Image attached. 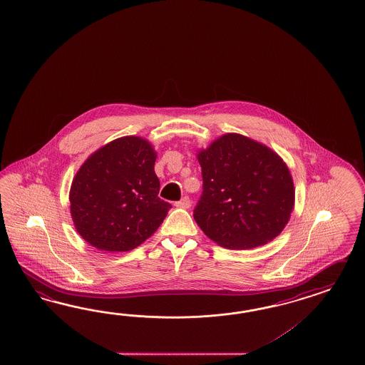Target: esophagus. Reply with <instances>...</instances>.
<instances>
[{
    "label": "esophagus",
    "instance_id": "34e87169",
    "mask_svg": "<svg viewBox=\"0 0 365 365\" xmlns=\"http://www.w3.org/2000/svg\"><path fill=\"white\" fill-rule=\"evenodd\" d=\"M175 206H177L178 208H190V206H191V202H190V197H183L179 202H177L175 203Z\"/></svg>",
    "mask_w": 365,
    "mask_h": 365
}]
</instances>
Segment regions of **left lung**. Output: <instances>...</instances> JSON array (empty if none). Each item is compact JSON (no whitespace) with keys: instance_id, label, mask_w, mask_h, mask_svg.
Returning <instances> with one entry per match:
<instances>
[{"instance_id":"obj_1","label":"left lung","mask_w":365,"mask_h":365,"mask_svg":"<svg viewBox=\"0 0 365 365\" xmlns=\"http://www.w3.org/2000/svg\"><path fill=\"white\" fill-rule=\"evenodd\" d=\"M197 157L203 192L194 219L211 240L230 250H251L284 230L295 206V187L286 162L274 150L228 133Z\"/></svg>"}]
</instances>
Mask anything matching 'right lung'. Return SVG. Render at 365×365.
Segmentation results:
<instances>
[{
    "label": "right lung",
    "instance_id": "add662e5",
    "mask_svg": "<svg viewBox=\"0 0 365 365\" xmlns=\"http://www.w3.org/2000/svg\"><path fill=\"white\" fill-rule=\"evenodd\" d=\"M157 151L140 137L114 139L93 153L70 187V214L90 246L131 251L162 225L171 205L158 197Z\"/></svg>",
    "mask_w": 365,
    "mask_h": 365
}]
</instances>
